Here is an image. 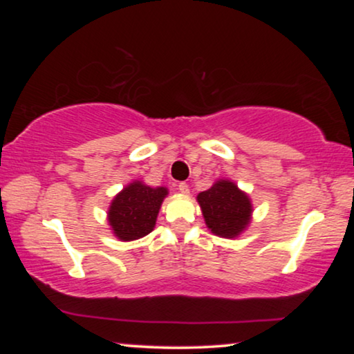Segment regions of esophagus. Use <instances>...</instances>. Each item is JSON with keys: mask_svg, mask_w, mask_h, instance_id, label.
Masks as SVG:
<instances>
[{"mask_svg": "<svg viewBox=\"0 0 354 354\" xmlns=\"http://www.w3.org/2000/svg\"><path fill=\"white\" fill-rule=\"evenodd\" d=\"M178 192H180L182 195H188V193H190V188H188L185 182H182V183H178Z\"/></svg>", "mask_w": 354, "mask_h": 354, "instance_id": "obj_1", "label": "esophagus"}]
</instances>
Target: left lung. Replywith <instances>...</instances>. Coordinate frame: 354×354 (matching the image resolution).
<instances>
[{
	"instance_id": "obj_1",
	"label": "left lung",
	"mask_w": 354,
	"mask_h": 354,
	"mask_svg": "<svg viewBox=\"0 0 354 354\" xmlns=\"http://www.w3.org/2000/svg\"><path fill=\"white\" fill-rule=\"evenodd\" d=\"M196 200L207 229L217 236L235 239L250 224L253 212L250 198L227 178H221L206 192H201Z\"/></svg>"
}]
</instances>
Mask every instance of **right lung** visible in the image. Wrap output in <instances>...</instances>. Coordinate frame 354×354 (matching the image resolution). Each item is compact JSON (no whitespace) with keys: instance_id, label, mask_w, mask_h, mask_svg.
Wrapping results in <instances>:
<instances>
[{"instance_id":"add662e5","label":"right lung","mask_w":354,"mask_h":354,"mask_svg":"<svg viewBox=\"0 0 354 354\" xmlns=\"http://www.w3.org/2000/svg\"><path fill=\"white\" fill-rule=\"evenodd\" d=\"M167 193L166 187L153 188L140 180L129 183L114 196L108 209V221L114 235L122 241L148 235L156 225L158 212Z\"/></svg>"}]
</instances>
